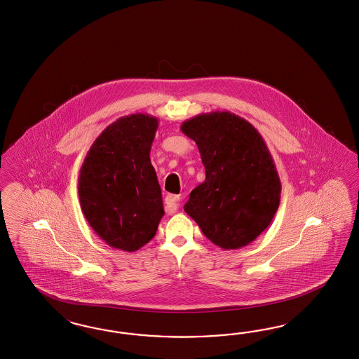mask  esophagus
Listing matches in <instances>:
<instances>
[{"mask_svg": "<svg viewBox=\"0 0 359 359\" xmlns=\"http://www.w3.org/2000/svg\"><path fill=\"white\" fill-rule=\"evenodd\" d=\"M164 203H165V212L168 215H172L180 207V196L168 195L165 197Z\"/></svg>", "mask_w": 359, "mask_h": 359, "instance_id": "1", "label": "esophagus"}]
</instances>
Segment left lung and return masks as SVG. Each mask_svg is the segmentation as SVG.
<instances>
[{"instance_id": "obj_1", "label": "left lung", "mask_w": 359, "mask_h": 359, "mask_svg": "<svg viewBox=\"0 0 359 359\" xmlns=\"http://www.w3.org/2000/svg\"><path fill=\"white\" fill-rule=\"evenodd\" d=\"M180 130L198 147L205 180L191 192L185 213L218 248L248 246L271 224L282 184L259 131L230 111L184 121Z\"/></svg>"}]
</instances>
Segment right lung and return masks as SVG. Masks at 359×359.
<instances>
[{
  "label": "right lung",
  "instance_id": "obj_1",
  "mask_svg": "<svg viewBox=\"0 0 359 359\" xmlns=\"http://www.w3.org/2000/svg\"><path fill=\"white\" fill-rule=\"evenodd\" d=\"M159 121L130 114L110 123L90 146L79 175L80 207L110 248L138 250L164 216L162 189L150 161Z\"/></svg>",
  "mask_w": 359,
  "mask_h": 359
}]
</instances>
